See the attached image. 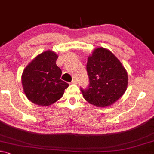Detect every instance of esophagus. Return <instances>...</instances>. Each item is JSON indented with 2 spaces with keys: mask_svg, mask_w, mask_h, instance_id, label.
I'll return each mask as SVG.
<instances>
[{
  "mask_svg": "<svg viewBox=\"0 0 154 154\" xmlns=\"http://www.w3.org/2000/svg\"><path fill=\"white\" fill-rule=\"evenodd\" d=\"M76 83H77L76 80H75V79H72V82H71V84H75Z\"/></svg>",
  "mask_w": 154,
  "mask_h": 154,
  "instance_id": "34e87169",
  "label": "esophagus"
}]
</instances>
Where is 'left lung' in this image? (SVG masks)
Instances as JSON below:
<instances>
[{
    "instance_id": "obj_1",
    "label": "left lung",
    "mask_w": 154,
    "mask_h": 154,
    "mask_svg": "<svg viewBox=\"0 0 154 154\" xmlns=\"http://www.w3.org/2000/svg\"><path fill=\"white\" fill-rule=\"evenodd\" d=\"M90 85L82 90L88 103L97 107L109 106L125 93L128 73L120 61L109 50L97 48L87 59Z\"/></svg>"
}]
</instances>
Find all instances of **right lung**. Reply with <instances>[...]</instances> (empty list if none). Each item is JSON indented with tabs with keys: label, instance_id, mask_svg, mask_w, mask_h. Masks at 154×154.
<instances>
[{
	"label": "right lung",
	"instance_id": "1",
	"mask_svg": "<svg viewBox=\"0 0 154 154\" xmlns=\"http://www.w3.org/2000/svg\"><path fill=\"white\" fill-rule=\"evenodd\" d=\"M54 51H43L28 64L23 72L21 81L23 92L30 101L41 106L57 102L64 95L69 84L61 80L62 70L56 62Z\"/></svg>",
	"mask_w": 154,
	"mask_h": 154
}]
</instances>
